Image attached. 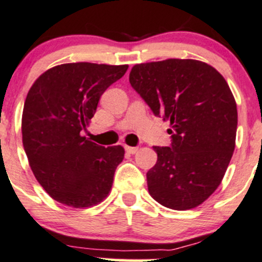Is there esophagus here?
Here are the masks:
<instances>
[{
    "mask_svg": "<svg viewBox=\"0 0 262 262\" xmlns=\"http://www.w3.org/2000/svg\"><path fill=\"white\" fill-rule=\"evenodd\" d=\"M125 150L128 152V154H135L137 151V147L135 146H125Z\"/></svg>",
    "mask_w": 262,
    "mask_h": 262,
    "instance_id": "obj_1",
    "label": "esophagus"
}]
</instances>
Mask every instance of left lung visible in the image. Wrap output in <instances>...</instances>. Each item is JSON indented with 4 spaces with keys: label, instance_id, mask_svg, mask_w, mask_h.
<instances>
[{
    "label": "left lung",
    "instance_id": "8db88e82",
    "mask_svg": "<svg viewBox=\"0 0 262 262\" xmlns=\"http://www.w3.org/2000/svg\"><path fill=\"white\" fill-rule=\"evenodd\" d=\"M130 84L170 123V146H154L149 193L165 208H196L218 188L234 151L237 105L227 81L205 62L169 58L135 64Z\"/></svg>",
    "mask_w": 262,
    "mask_h": 262
}]
</instances>
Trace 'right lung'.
<instances>
[{"label": "right lung", "mask_w": 262, "mask_h": 262, "mask_svg": "<svg viewBox=\"0 0 262 262\" xmlns=\"http://www.w3.org/2000/svg\"><path fill=\"white\" fill-rule=\"evenodd\" d=\"M127 64L64 63L40 75L23 111V145L30 168L52 199L89 208L107 198L125 150L100 146L81 136L103 93Z\"/></svg>", "instance_id": "add662e5"}]
</instances>
